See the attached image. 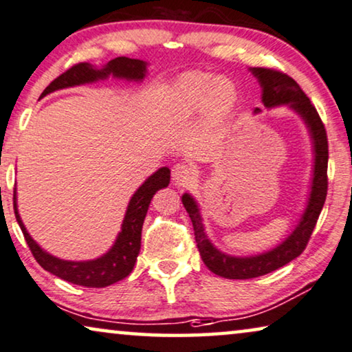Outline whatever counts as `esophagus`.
Instances as JSON below:
<instances>
[{"mask_svg": "<svg viewBox=\"0 0 352 352\" xmlns=\"http://www.w3.org/2000/svg\"><path fill=\"white\" fill-rule=\"evenodd\" d=\"M172 177H174L175 185H186V183H190L192 180V177H195V169H192L191 164H188V162H177V164L172 167Z\"/></svg>", "mask_w": 352, "mask_h": 352, "instance_id": "1", "label": "esophagus"}]
</instances>
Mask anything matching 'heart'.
I'll return each mask as SVG.
<instances>
[{"instance_id":"obj_1","label":"heart","mask_w":352,"mask_h":352,"mask_svg":"<svg viewBox=\"0 0 352 352\" xmlns=\"http://www.w3.org/2000/svg\"><path fill=\"white\" fill-rule=\"evenodd\" d=\"M236 100L234 86L209 73L191 72L177 79L172 102L183 113H195L207 105L214 116H223Z\"/></svg>"}]
</instances>
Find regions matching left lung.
<instances>
[{"label": "left lung", "instance_id": "obj_1", "mask_svg": "<svg viewBox=\"0 0 352 352\" xmlns=\"http://www.w3.org/2000/svg\"><path fill=\"white\" fill-rule=\"evenodd\" d=\"M252 73L258 78V81L263 87V100L265 107H277V105H290V108L298 113L303 118L306 126L309 127L311 137L314 142V178L313 186H311V196L308 207H306L303 217L295 231L277 245L276 249L266 254L256 256H231L221 254L217 250L210 241L207 239L204 226H202V219L197 209L195 199L190 195H183L182 202L190 215L192 230H195V237L197 249H199L201 258L204 265L212 273L219 274L226 279H252L268 274L280 266L290 263L292 260L303 254V250L308 245L309 237L313 234L314 226L318 223V219L322 210L325 197H327V186H329V177H327V164H329V142H327V132L324 122L320 120L318 110L311 103L308 96L301 91V87L296 84L294 78H290L285 73L274 68H252ZM255 111H258L256 108Z\"/></svg>", "mask_w": 352, "mask_h": 352}]
</instances>
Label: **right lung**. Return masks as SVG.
Returning a JSON list of instances; mask_svg holds the SVG:
<instances>
[{
    "instance_id": "right-lung-1",
    "label": "right lung",
    "mask_w": 352,
    "mask_h": 352,
    "mask_svg": "<svg viewBox=\"0 0 352 352\" xmlns=\"http://www.w3.org/2000/svg\"><path fill=\"white\" fill-rule=\"evenodd\" d=\"M110 73L118 78H127V79H140L145 78L146 75V65L143 60H137V58H129V57H116L110 60L102 70L94 68L91 63L81 62L68 68L65 73H62L60 76H57L49 86L44 89L41 97L47 96L57 89L63 87H72L78 86V84L84 82H92L97 79L107 78ZM170 182V170L167 167H161L160 170L155 172L143 185L135 191V195L132 196L131 202L127 206V212L122 221V230L118 236L115 245L111 247L110 252L105 254L100 258L91 260V261H67L56 258V256L49 255L47 252H44L36 242L32 239V236L28 234L25 226H23L21 215L17 212L16 204V191H14V214H16L17 223L21 226L25 237L27 244L32 250L34 260L41 265L49 273L54 276L60 277V279L72 282L76 285L84 287H107L115 284V282L124 279L132 273L133 265L140 252V241H142V226L145 221L148 207L153 196L156 195V191H160L161 188H166Z\"/></svg>"
}]
</instances>
